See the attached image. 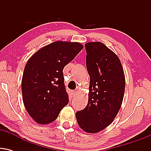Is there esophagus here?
Segmentation results:
<instances>
[{"mask_svg": "<svg viewBox=\"0 0 151 151\" xmlns=\"http://www.w3.org/2000/svg\"><path fill=\"white\" fill-rule=\"evenodd\" d=\"M72 96H74L76 94H77V91H72Z\"/></svg>", "mask_w": 151, "mask_h": 151, "instance_id": "34e87169", "label": "esophagus"}]
</instances>
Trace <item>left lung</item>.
I'll list each match as a JSON object with an SVG mask.
<instances>
[{
  "label": "left lung",
  "instance_id": "obj_1",
  "mask_svg": "<svg viewBox=\"0 0 151 151\" xmlns=\"http://www.w3.org/2000/svg\"><path fill=\"white\" fill-rule=\"evenodd\" d=\"M89 74L86 106L76 113L79 127L89 133L102 131L113 122L122 104L125 74L119 57L101 42L85 44Z\"/></svg>",
  "mask_w": 151,
  "mask_h": 151
}]
</instances>
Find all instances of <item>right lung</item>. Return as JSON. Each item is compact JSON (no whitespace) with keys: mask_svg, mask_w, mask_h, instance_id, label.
Wrapping results in <instances>:
<instances>
[{"mask_svg":"<svg viewBox=\"0 0 151 151\" xmlns=\"http://www.w3.org/2000/svg\"><path fill=\"white\" fill-rule=\"evenodd\" d=\"M83 49L79 42L55 41L37 50L26 64L22 78V100L39 124H48L69 102L63 69Z\"/></svg>","mask_w":151,"mask_h":151,"instance_id":"right-lung-1","label":"right lung"}]
</instances>
